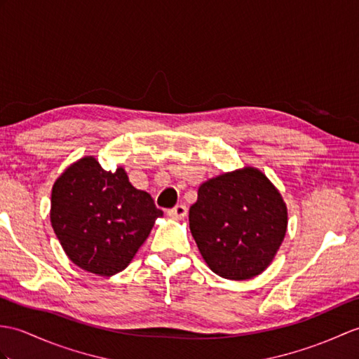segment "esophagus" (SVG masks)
Wrapping results in <instances>:
<instances>
[{"mask_svg":"<svg viewBox=\"0 0 359 359\" xmlns=\"http://www.w3.org/2000/svg\"><path fill=\"white\" fill-rule=\"evenodd\" d=\"M188 212V208L185 205H176L174 208H171V210H168V215L172 219H183Z\"/></svg>","mask_w":359,"mask_h":359,"instance_id":"obj_1","label":"esophagus"}]
</instances>
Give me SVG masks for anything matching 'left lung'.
<instances>
[{"label":"left lung","instance_id":"obj_1","mask_svg":"<svg viewBox=\"0 0 359 359\" xmlns=\"http://www.w3.org/2000/svg\"><path fill=\"white\" fill-rule=\"evenodd\" d=\"M287 211L262 171L222 174L198 188L189 208V229L211 271L249 280L271 264L285 238Z\"/></svg>","mask_w":359,"mask_h":359}]
</instances>
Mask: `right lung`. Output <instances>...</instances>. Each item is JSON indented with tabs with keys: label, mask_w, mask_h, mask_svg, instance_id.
<instances>
[{
	"label": "right lung",
	"mask_w": 359,
	"mask_h": 359,
	"mask_svg": "<svg viewBox=\"0 0 359 359\" xmlns=\"http://www.w3.org/2000/svg\"><path fill=\"white\" fill-rule=\"evenodd\" d=\"M161 215L123 168L107 171L91 156L67 168L52 189L50 220L65 254L102 277L127 268Z\"/></svg>",
	"instance_id": "right-lung-1"
}]
</instances>
